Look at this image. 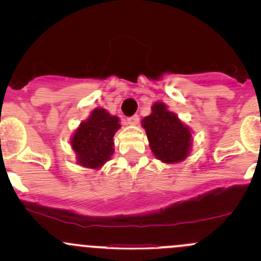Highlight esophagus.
<instances>
[{"mask_svg":"<svg viewBox=\"0 0 261 261\" xmlns=\"http://www.w3.org/2000/svg\"><path fill=\"white\" fill-rule=\"evenodd\" d=\"M127 123L128 125H138V122H139V116L138 115H134V116H131V117H127Z\"/></svg>","mask_w":261,"mask_h":261,"instance_id":"obj_1","label":"esophagus"}]
</instances>
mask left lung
<instances>
[{
	"instance_id": "left-lung-1",
	"label": "left lung",
	"mask_w": 261,
	"mask_h": 261,
	"mask_svg": "<svg viewBox=\"0 0 261 261\" xmlns=\"http://www.w3.org/2000/svg\"><path fill=\"white\" fill-rule=\"evenodd\" d=\"M145 128L150 149L156 159L167 164L183 162L192 147L191 128L168 111L163 102H155L151 114L141 121Z\"/></svg>"
}]
</instances>
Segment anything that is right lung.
<instances>
[{
  "label": "right lung",
  "mask_w": 261,
  "mask_h": 261,
  "mask_svg": "<svg viewBox=\"0 0 261 261\" xmlns=\"http://www.w3.org/2000/svg\"><path fill=\"white\" fill-rule=\"evenodd\" d=\"M118 117L105 109H96L73 134L70 145L77 163L84 168L99 169L114 154V136L121 127Z\"/></svg>",
  "instance_id": "right-lung-1"
}]
</instances>
